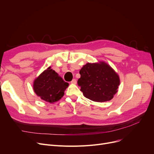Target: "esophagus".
I'll use <instances>...</instances> for the list:
<instances>
[{
    "mask_svg": "<svg viewBox=\"0 0 154 154\" xmlns=\"http://www.w3.org/2000/svg\"><path fill=\"white\" fill-rule=\"evenodd\" d=\"M70 82H71V84H77V80L74 79H73Z\"/></svg>",
    "mask_w": 154,
    "mask_h": 154,
    "instance_id": "esophagus-1",
    "label": "esophagus"
}]
</instances>
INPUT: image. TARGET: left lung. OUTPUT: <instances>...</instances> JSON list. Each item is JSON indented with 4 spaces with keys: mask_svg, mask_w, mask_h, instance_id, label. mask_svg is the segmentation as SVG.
<instances>
[{
    "mask_svg": "<svg viewBox=\"0 0 154 154\" xmlns=\"http://www.w3.org/2000/svg\"><path fill=\"white\" fill-rule=\"evenodd\" d=\"M77 84L86 98L103 102L110 100L117 92L120 79L113 69L104 62L87 63L80 69Z\"/></svg>",
    "mask_w": 154,
    "mask_h": 154,
    "instance_id": "obj_1",
    "label": "left lung"
}]
</instances>
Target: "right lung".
<instances>
[{"label": "right lung", "instance_id": "add662e5", "mask_svg": "<svg viewBox=\"0 0 154 154\" xmlns=\"http://www.w3.org/2000/svg\"><path fill=\"white\" fill-rule=\"evenodd\" d=\"M68 86L69 84L49 67L35 79L33 89L40 99L53 103L62 97Z\"/></svg>", "mask_w": 154, "mask_h": 154}]
</instances>
